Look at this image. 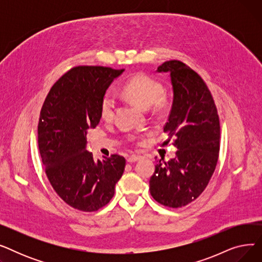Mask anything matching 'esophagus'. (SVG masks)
Listing matches in <instances>:
<instances>
[{
    "instance_id": "34e87169",
    "label": "esophagus",
    "mask_w": 262,
    "mask_h": 262,
    "mask_svg": "<svg viewBox=\"0 0 262 262\" xmlns=\"http://www.w3.org/2000/svg\"><path fill=\"white\" fill-rule=\"evenodd\" d=\"M140 158H141L140 156L132 155V156H129V157L127 158V162H129V163H134V162H136V161H138Z\"/></svg>"
}]
</instances>
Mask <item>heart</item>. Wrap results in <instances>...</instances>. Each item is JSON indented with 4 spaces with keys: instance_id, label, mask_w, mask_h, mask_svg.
Returning <instances> with one entry per match:
<instances>
[{
    "instance_id": "1",
    "label": "heart",
    "mask_w": 262,
    "mask_h": 262,
    "mask_svg": "<svg viewBox=\"0 0 262 262\" xmlns=\"http://www.w3.org/2000/svg\"><path fill=\"white\" fill-rule=\"evenodd\" d=\"M163 88L160 82L146 74H138L132 77L123 87V94L138 106L148 109L155 107L161 109L164 107L166 101L161 95ZM116 101L114 96L107 93L100 104V115L104 121H109L114 118Z\"/></svg>"
}]
</instances>
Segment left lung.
<instances>
[{
  "label": "left lung",
  "instance_id": "8db88e82",
  "mask_svg": "<svg viewBox=\"0 0 262 262\" xmlns=\"http://www.w3.org/2000/svg\"><path fill=\"white\" fill-rule=\"evenodd\" d=\"M156 72L170 74L173 102L163 132L174 139L175 158L159 160L149 180L150 195L180 208L196 200L214 172L220 150V122L212 95L202 77L178 60Z\"/></svg>",
  "mask_w": 262,
  "mask_h": 262
}]
</instances>
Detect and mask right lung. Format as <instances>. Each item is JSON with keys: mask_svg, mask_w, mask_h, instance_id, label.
<instances>
[{"mask_svg": "<svg viewBox=\"0 0 262 262\" xmlns=\"http://www.w3.org/2000/svg\"><path fill=\"white\" fill-rule=\"evenodd\" d=\"M124 71L106 67H76L51 88L41 109L38 145L49 181L71 207L95 211L115 194L125 159L120 155L94 160L87 129L98 125L104 95Z\"/></svg>", "mask_w": 262, "mask_h": 262, "instance_id": "obj_1", "label": "right lung"}]
</instances>
